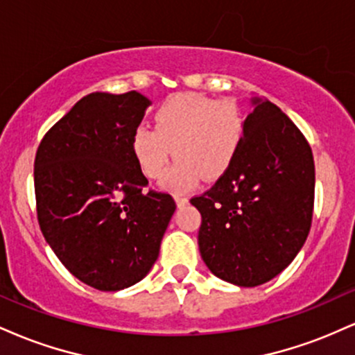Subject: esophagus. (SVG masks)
Wrapping results in <instances>:
<instances>
[{
	"label": "esophagus",
	"instance_id": "esophagus-1",
	"mask_svg": "<svg viewBox=\"0 0 355 355\" xmlns=\"http://www.w3.org/2000/svg\"><path fill=\"white\" fill-rule=\"evenodd\" d=\"M175 202H177L178 207H185L187 203H189V198L187 197H182V195H175Z\"/></svg>",
	"mask_w": 355,
	"mask_h": 355
}]
</instances>
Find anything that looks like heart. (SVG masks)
<instances>
[{"label":"heart","mask_w":355,"mask_h":355,"mask_svg":"<svg viewBox=\"0 0 355 355\" xmlns=\"http://www.w3.org/2000/svg\"><path fill=\"white\" fill-rule=\"evenodd\" d=\"M245 137V116L234 100H215L200 93L170 96L155 113V128L138 125L130 150L146 178L164 173L172 153L177 162L166 170L162 187L193 190L202 175L214 180L234 164Z\"/></svg>","instance_id":"b5f03b06"}]
</instances>
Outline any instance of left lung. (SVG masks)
<instances>
[{"label": "left lung", "mask_w": 355, "mask_h": 355, "mask_svg": "<svg viewBox=\"0 0 355 355\" xmlns=\"http://www.w3.org/2000/svg\"><path fill=\"white\" fill-rule=\"evenodd\" d=\"M245 137L230 168L200 197L198 248L209 270L239 287L279 275L307 240L315 166L300 130L277 105L252 96Z\"/></svg>", "instance_id": "left-lung-1"}]
</instances>
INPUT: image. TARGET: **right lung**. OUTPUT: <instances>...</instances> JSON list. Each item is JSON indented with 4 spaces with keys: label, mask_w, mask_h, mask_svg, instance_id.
<instances>
[{
    "label": "right lung",
    "mask_w": 355,
    "mask_h": 355,
    "mask_svg": "<svg viewBox=\"0 0 355 355\" xmlns=\"http://www.w3.org/2000/svg\"><path fill=\"white\" fill-rule=\"evenodd\" d=\"M152 105L138 92L89 93L51 126L35 158L40 229L76 279L103 292L140 282L175 209L146 191L130 138Z\"/></svg>",
    "instance_id": "right-lung-1"
}]
</instances>
